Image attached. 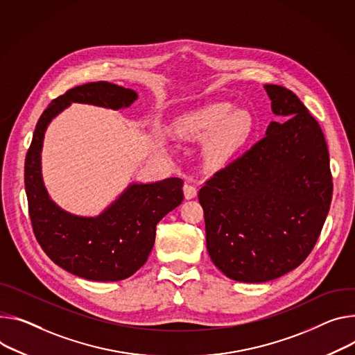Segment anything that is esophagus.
<instances>
[{"instance_id":"1","label":"esophagus","mask_w":355,"mask_h":355,"mask_svg":"<svg viewBox=\"0 0 355 355\" xmlns=\"http://www.w3.org/2000/svg\"><path fill=\"white\" fill-rule=\"evenodd\" d=\"M184 197L185 200H192L197 197V187L192 184H185L184 185Z\"/></svg>"}]
</instances>
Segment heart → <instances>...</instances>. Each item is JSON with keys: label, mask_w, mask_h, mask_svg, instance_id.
I'll use <instances>...</instances> for the list:
<instances>
[{"label": "heart", "mask_w": 355, "mask_h": 355, "mask_svg": "<svg viewBox=\"0 0 355 355\" xmlns=\"http://www.w3.org/2000/svg\"><path fill=\"white\" fill-rule=\"evenodd\" d=\"M253 128V119L246 110L235 109L228 102L207 105L185 116L177 125V135L182 139L204 140L207 159L212 166L230 161L248 141Z\"/></svg>", "instance_id": "b5f03b06"}]
</instances>
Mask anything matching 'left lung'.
I'll return each instance as SVG.
<instances>
[{"label": "left lung", "mask_w": 355, "mask_h": 355, "mask_svg": "<svg viewBox=\"0 0 355 355\" xmlns=\"http://www.w3.org/2000/svg\"><path fill=\"white\" fill-rule=\"evenodd\" d=\"M275 114L266 136L198 192L207 249L230 279L262 283L302 265L327 218L333 178L327 143L297 96L265 85Z\"/></svg>", "instance_id": "left-lung-1"}]
</instances>
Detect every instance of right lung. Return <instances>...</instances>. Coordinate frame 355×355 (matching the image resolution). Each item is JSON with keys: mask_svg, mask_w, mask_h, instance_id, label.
Listing matches in <instances>:
<instances>
[{"mask_svg": "<svg viewBox=\"0 0 355 355\" xmlns=\"http://www.w3.org/2000/svg\"><path fill=\"white\" fill-rule=\"evenodd\" d=\"M137 93L109 82H90L53 99L40 117L25 158V191L35 238L49 259L79 277L117 282L135 275L155 241L157 223L182 200L181 178L132 184L98 216H78L48 196L41 174V150L51 120L71 103L128 107Z\"/></svg>", "mask_w": 355, "mask_h": 355, "instance_id": "obj_1", "label": "right lung"}]
</instances>
